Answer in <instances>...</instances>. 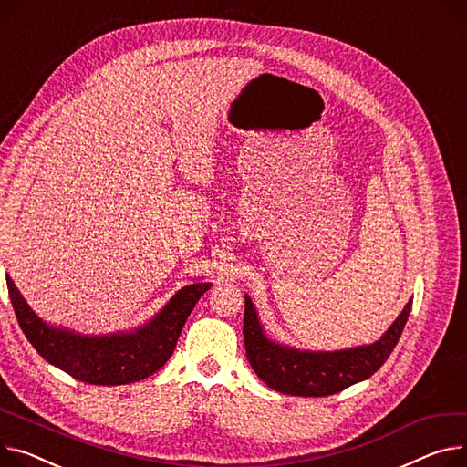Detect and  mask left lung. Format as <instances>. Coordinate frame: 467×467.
I'll list each match as a JSON object with an SVG mask.
<instances>
[{"label":"left lung","instance_id":"1","mask_svg":"<svg viewBox=\"0 0 467 467\" xmlns=\"http://www.w3.org/2000/svg\"><path fill=\"white\" fill-rule=\"evenodd\" d=\"M411 304V300L406 304L403 312L376 344L336 353H309L282 348L270 341L259 325L250 296H245V355L255 374L277 392L291 396H330L374 376L385 364L408 323Z\"/></svg>","mask_w":467,"mask_h":467}]
</instances>
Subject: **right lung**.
Listing matches in <instances>:
<instances>
[{
    "label": "right lung",
    "instance_id": "1",
    "mask_svg": "<svg viewBox=\"0 0 467 467\" xmlns=\"http://www.w3.org/2000/svg\"><path fill=\"white\" fill-rule=\"evenodd\" d=\"M7 289L22 332L47 362L89 385H128L155 374L171 358L185 321L210 284L183 287L146 327L131 334L93 337L43 323L9 275Z\"/></svg>",
    "mask_w": 467,
    "mask_h": 467
}]
</instances>
